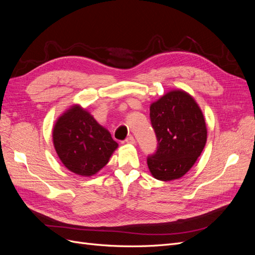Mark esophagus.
Here are the masks:
<instances>
[{
	"label": "esophagus",
	"instance_id": "34e87169",
	"mask_svg": "<svg viewBox=\"0 0 255 255\" xmlns=\"http://www.w3.org/2000/svg\"><path fill=\"white\" fill-rule=\"evenodd\" d=\"M126 142H127V143H129V144H134V143H135V139H134V137H133L132 135H129L128 137H127Z\"/></svg>",
	"mask_w": 255,
	"mask_h": 255
}]
</instances>
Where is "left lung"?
I'll return each mask as SVG.
<instances>
[{"mask_svg":"<svg viewBox=\"0 0 255 255\" xmlns=\"http://www.w3.org/2000/svg\"><path fill=\"white\" fill-rule=\"evenodd\" d=\"M156 151L146 157L152 175L160 181L180 179L194 166L206 143L205 120L185 91L168 92L150 107Z\"/></svg>","mask_w":255,"mask_h":255,"instance_id":"1","label":"left lung"}]
</instances>
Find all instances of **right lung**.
Masks as SVG:
<instances>
[{
    "label": "right lung",
    "instance_id": "right-lung-1",
    "mask_svg": "<svg viewBox=\"0 0 255 255\" xmlns=\"http://www.w3.org/2000/svg\"><path fill=\"white\" fill-rule=\"evenodd\" d=\"M57 155L69 170L84 176L97 173L117 149L111 133L80 106H73L53 129Z\"/></svg>",
    "mask_w": 255,
    "mask_h": 255
}]
</instances>
